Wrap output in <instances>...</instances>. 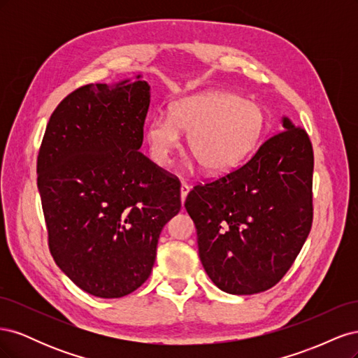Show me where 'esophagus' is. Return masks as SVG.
I'll return each mask as SVG.
<instances>
[{"instance_id": "1", "label": "esophagus", "mask_w": 358, "mask_h": 358, "mask_svg": "<svg viewBox=\"0 0 358 358\" xmlns=\"http://www.w3.org/2000/svg\"><path fill=\"white\" fill-rule=\"evenodd\" d=\"M188 192H189V185L185 182H182V185H180V200H182V203L185 201Z\"/></svg>"}]
</instances>
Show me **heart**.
<instances>
[{"label":"heart","mask_w":358,"mask_h":358,"mask_svg":"<svg viewBox=\"0 0 358 358\" xmlns=\"http://www.w3.org/2000/svg\"><path fill=\"white\" fill-rule=\"evenodd\" d=\"M264 115L259 106L241 95L208 90L185 95L170 104V113L155 115L145 125L152 158L166 164L188 134V152L200 170L221 176L239 167L262 136Z\"/></svg>","instance_id":"1"}]
</instances>
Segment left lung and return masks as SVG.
Listing matches in <instances>:
<instances>
[{
    "label": "left lung",
    "mask_w": 358,
    "mask_h": 358,
    "mask_svg": "<svg viewBox=\"0 0 358 358\" xmlns=\"http://www.w3.org/2000/svg\"><path fill=\"white\" fill-rule=\"evenodd\" d=\"M245 166L188 194L199 257L212 282L229 294L276 285L312 227L313 152L305 129L282 116Z\"/></svg>",
    "instance_id": "8db88e82"
}]
</instances>
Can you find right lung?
Here are the masks:
<instances>
[{
	"mask_svg": "<svg viewBox=\"0 0 358 358\" xmlns=\"http://www.w3.org/2000/svg\"><path fill=\"white\" fill-rule=\"evenodd\" d=\"M150 86L136 78L76 90L52 113L37 187L57 266L101 299L149 278L162 227L180 210V185L140 152Z\"/></svg>",
	"mask_w": 358,
	"mask_h": 358,
	"instance_id": "obj_1",
	"label": "right lung"
}]
</instances>
